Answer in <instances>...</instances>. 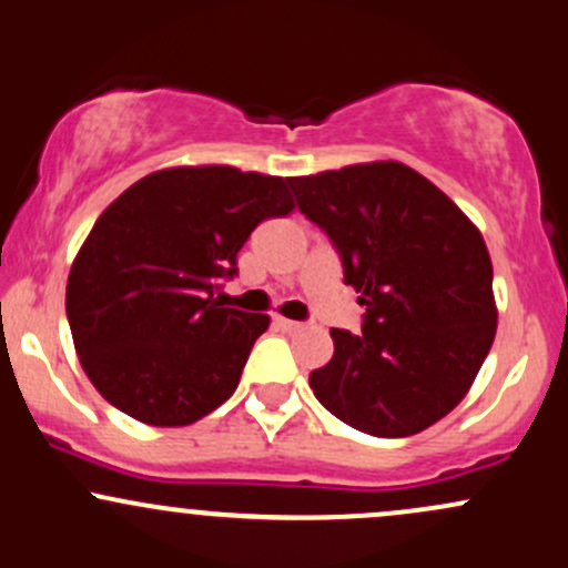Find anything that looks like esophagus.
<instances>
[{
	"instance_id": "esophagus-1",
	"label": "esophagus",
	"mask_w": 568,
	"mask_h": 568,
	"mask_svg": "<svg viewBox=\"0 0 568 568\" xmlns=\"http://www.w3.org/2000/svg\"><path fill=\"white\" fill-rule=\"evenodd\" d=\"M276 324L282 329H286V333H297V329L305 327L303 322H292V318H284V316H276Z\"/></svg>"
}]
</instances>
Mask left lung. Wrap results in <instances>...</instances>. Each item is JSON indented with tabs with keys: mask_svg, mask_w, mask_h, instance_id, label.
Returning a JSON list of instances; mask_svg holds the SVG:
<instances>
[{
	"mask_svg": "<svg viewBox=\"0 0 568 568\" xmlns=\"http://www.w3.org/2000/svg\"><path fill=\"white\" fill-rule=\"evenodd\" d=\"M327 233L365 305L362 333L329 329L333 359L308 375L316 399L373 437H410L448 416L496 335L486 241L454 201L403 163L286 180Z\"/></svg>",
	"mask_w": 568,
	"mask_h": 568,
	"instance_id": "8db88e82",
	"label": "left lung"
}]
</instances>
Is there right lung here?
Listing matches in <instances>:
<instances>
[{"instance_id": "obj_1", "label": "right lung", "mask_w": 568, "mask_h": 568, "mask_svg": "<svg viewBox=\"0 0 568 568\" xmlns=\"http://www.w3.org/2000/svg\"><path fill=\"white\" fill-rule=\"evenodd\" d=\"M292 206L282 176L231 165L155 171L106 206L67 284L74 348L106 403L187 426L231 397L271 318L214 292L254 227Z\"/></svg>"}]
</instances>
